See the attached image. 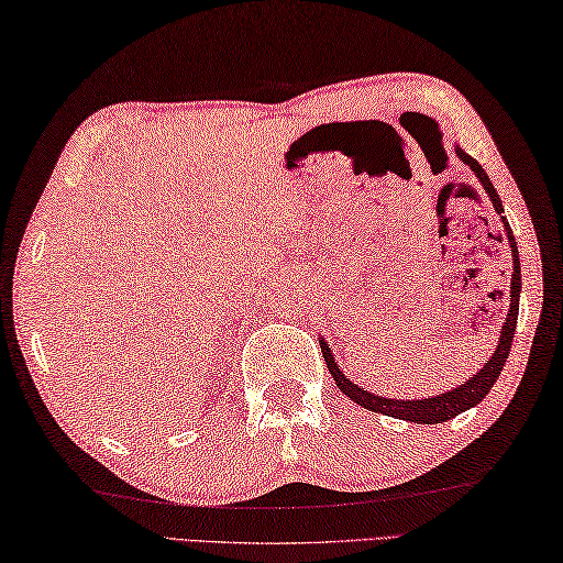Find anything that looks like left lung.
Masks as SVG:
<instances>
[{"mask_svg":"<svg viewBox=\"0 0 563 563\" xmlns=\"http://www.w3.org/2000/svg\"><path fill=\"white\" fill-rule=\"evenodd\" d=\"M456 155L462 157V163H466L472 167L474 175L478 177L481 185H484L488 199L493 203V209L498 211V216L503 218V228H506V235H508V243L512 250V282H510V308H508V316H506V323L500 328V338H498V345L496 352L490 354V360L481 366V369L468 376V382H464L462 386L452 388V391H444L440 396H432V398H416V400H396V398H384V396H376L364 391L362 386H357L354 382L340 372V366L332 357V350L328 347V342L320 338V350H323V357L328 364V372L335 378V384L342 394L347 398H352L354 404L372 410V412H384V416H391L398 420H408V422H418V426H434V422H446L452 420L459 412H464L468 408L478 406L481 400L486 398V394L496 384V378L500 376L503 366H506V360L510 354V345H512V338H515V325H518V311H520V291H522V277H520V257H518V245H515V235L510 231V225L506 221V216H503V201L498 197V191L493 189L490 179L486 175V169L481 167L476 159L464 153L462 147H456Z\"/></svg>","mask_w":563,"mask_h":563,"instance_id":"8db88e82","label":"left lung"}]
</instances>
